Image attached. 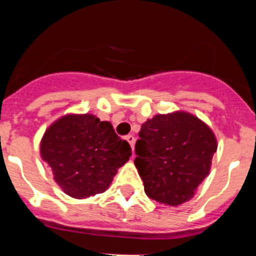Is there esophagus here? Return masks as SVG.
<instances>
[{"instance_id": "esophagus-1", "label": "esophagus", "mask_w": 256, "mask_h": 256, "mask_svg": "<svg viewBox=\"0 0 256 256\" xmlns=\"http://www.w3.org/2000/svg\"><path fill=\"white\" fill-rule=\"evenodd\" d=\"M126 141H128V144H130V148H132V150H134V141H136L134 137H133L132 134H128L126 137Z\"/></svg>"}]
</instances>
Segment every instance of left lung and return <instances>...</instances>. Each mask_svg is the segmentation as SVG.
Instances as JSON below:
<instances>
[{
	"instance_id": "1",
	"label": "left lung",
	"mask_w": 256,
	"mask_h": 256,
	"mask_svg": "<svg viewBox=\"0 0 256 256\" xmlns=\"http://www.w3.org/2000/svg\"><path fill=\"white\" fill-rule=\"evenodd\" d=\"M138 137L134 165L146 195L169 206L191 200L209 176L218 148L212 128L196 115L177 110L148 119Z\"/></svg>"
}]
</instances>
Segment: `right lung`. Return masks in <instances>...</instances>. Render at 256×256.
<instances>
[{
	"label": "right lung",
	"mask_w": 256,
	"mask_h": 256,
	"mask_svg": "<svg viewBox=\"0 0 256 256\" xmlns=\"http://www.w3.org/2000/svg\"><path fill=\"white\" fill-rule=\"evenodd\" d=\"M58 187L73 198L102 194L132 155L110 122L94 114L68 112L50 124L40 144Z\"/></svg>",
	"instance_id": "obj_1"
}]
</instances>
